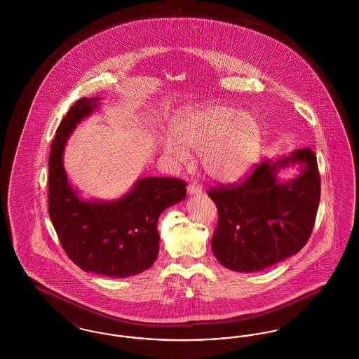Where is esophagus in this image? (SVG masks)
<instances>
[{"instance_id": "34e87169", "label": "esophagus", "mask_w": 359, "mask_h": 359, "mask_svg": "<svg viewBox=\"0 0 359 359\" xmlns=\"http://www.w3.org/2000/svg\"><path fill=\"white\" fill-rule=\"evenodd\" d=\"M187 194L189 196L199 195V194H202V187L198 183H192V184H189L187 187Z\"/></svg>"}]
</instances>
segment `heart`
<instances>
[{
    "label": "heart",
    "mask_w": 359,
    "mask_h": 359,
    "mask_svg": "<svg viewBox=\"0 0 359 359\" xmlns=\"http://www.w3.org/2000/svg\"><path fill=\"white\" fill-rule=\"evenodd\" d=\"M173 136L161 138V151L176 164H184L189 149L201 151L207 176L221 184L242 180L259 157V121L238 107L205 103L180 110L171 122Z\"/></svg>",
    "instance_id": "obj_1"
}]
</instances>
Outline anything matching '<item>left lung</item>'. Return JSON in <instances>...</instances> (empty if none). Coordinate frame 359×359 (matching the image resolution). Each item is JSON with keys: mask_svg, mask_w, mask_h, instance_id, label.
<instances>
[{"mask_svg": "<svg viewBox=\"0 0 359 359\" xmlns=\"http://www.w3.org/2000/svg\"><path fill=\"white\" fill-rule=\"evenodd\" d=\"M294 168L290 180L280 173ZM218 208L211 239L214 256L224 268L252 273L297 255L312 233L320 201V177L311 148L266 160L248 180L208 192Z\"/></svg>", "mask_w": 359, "mask_h": 359, "instance_id": "1", "label": "left lung"}]
</instances>
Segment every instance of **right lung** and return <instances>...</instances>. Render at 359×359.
I'll return each instance as SVG.
<instances>
[{
  "instance_id": "obj_1",
  "label": "right lung",
  "mask_w": 359,
  "mask_h": 359,
  "mask_svg": "<svg viewBox=\"0 0 359 359\" xmlns=\"http://www.w3.org/2000/svg\"><path fill=\"white\" fill-rule=\"evenodd\" d=\"M101 109V98H81L62 120L48 158V212L67 256L82 271L111 278L130 277L154 265L160 236L158 217L186 199V182L138 177L113 201L86 199L65 170L67 140L82 121Z\"/></svg>"
}]
</instances>
